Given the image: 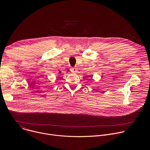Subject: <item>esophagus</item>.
I'll return each mask as SVG.
<instances>
[{"label": "esophagus", "instance_id": "1", "mask_svg": "<svg viewBox=\"0 0 150 150\" xmlns=\"http://www.w3.org/2000/svg\"><path fill=\"white\" fill-rule=\"evenodd\" d=\"M70 70L73 73H76L77 72V69L76 68H71Z\"/></svg>", "mask_w": 150, "mask_h": 150}]
</instances>
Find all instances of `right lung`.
I'll use <instances>...</instances> for the list:
<instances>
[{
	"instance_id": "add662e5",
	"label": "right lung",
	"mask_w": 150,
	"mask_h": 150,
	"mask_svg": "<svg viewBox=\"0 0 150 150\" xmlns=\"http://www.w3.org/2000/svg\"><path fill=\"white\" fill-rule=\"evenodd\" d=\"M59 74H60V73H61V72H60V71H59Z\"/></svg>"
}]
</instances>
